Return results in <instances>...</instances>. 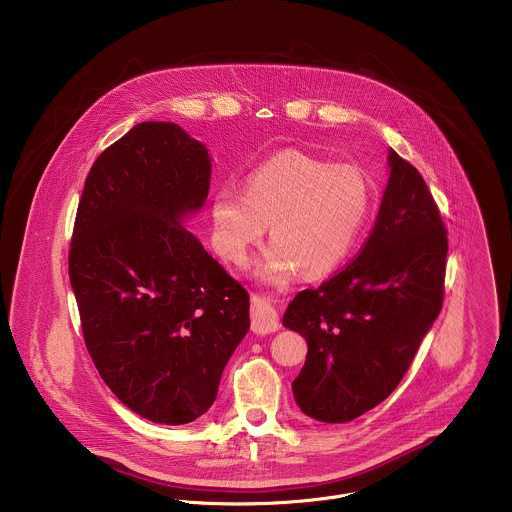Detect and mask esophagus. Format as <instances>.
Masks as SVG:
<instances>
[{
    "label": "esophagus",
    "instance_id": "esophagus-1",
    "mask_svg": "<svg viewBox=\"0 0 512 512\" xmlns=\"http://www.w3.org/2000/svg\"><path fill=\"white\" fill-rule=\"evenodd\" d=\"M280 327V315L272 301L262 295H252V331L256 335H270Z\"/></svg>",
    "mask_w": 512,
    "mask_h": 512
}]
</instances>
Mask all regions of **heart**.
I'll return each instance as SVG.
<instances>
[{"mask_svg":"<svg viewBox=\"0 0 512 512\" xmlns=\"http://www.w3.org/2000/svg\"><path fill=\"white\" fill-rule=\"evenodd\" d=\"M372 195V183L357 165L282 151L248 175L244 193H215V244L226 262L244 266L270 224L274 242L256 278L274 288H288L301 272L323 278L355 250L370 217Z\"/></svg>","mask_w":512,"mask_h":512,"instance_id":"heart-1","label":"heart"}]
</instances>
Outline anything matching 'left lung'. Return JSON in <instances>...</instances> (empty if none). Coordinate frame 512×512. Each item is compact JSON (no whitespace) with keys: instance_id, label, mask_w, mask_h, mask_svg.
<instances>
[{"instance_id":"obj_1","label":"left lung","mask_w":512,"mask_h":512,"mask_svg":"<svg viewBox=\"0 0 512 512\" xmlns=\"http://www.w3.org/2000/svg\"><path fill=\"white\" fill-rule=\"evenodd\" d=\"M388 183L361 254L293 297L284 327L307 341L299 410L345 424L392 394L443 303L447 230L426 181L388 149Z\"/></svg>"}]
</instances>
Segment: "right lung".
<instances>
[{"mask_svg":"<svg viewBox=\"0 0 512 512\" xmlns=\"http://www.w3.org/2000/svg\"><path fill=\"white\" fill-rule=\"evenodd\" d=\"M209 187L205 144L144 122L98 155L76 211L69 278L86 349L116 398L155 424L203 416L250 329L248 293L183 224Z\"/></svg>","mask_w":512,"mask_h":512,"instance_id":"right-lung-1","label":"right lung"}]
</instances>
